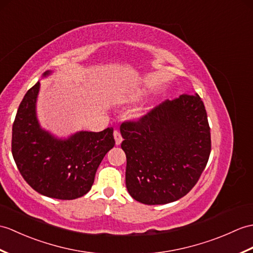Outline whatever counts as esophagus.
<instances>
[{
  "instance_id": "1",
  "label": "esophagus",
  "mask_w": 253,
  "mask_h": 253,
  "mask_svg": "<svg viewBox=\"0 0 253 253\" xmlns=\"http://www.w3.org/2000/svg\"><path fill=\"white\" fill-rule=\"evenodd\" d=\"M114 139H115L116 145H119V144L122 143L123 137H122V134H121V131H120V130H114Z\"/></svg>"
}]
</instances>
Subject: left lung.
I'll list each match as a JSON object with an SVG mask.
<instances>
[{"label": "left lung", "instance_id": "1", "mask_svg": "<svg viewBox=\"0 0 253 253\" xmlns=\"http://www.w3.org/2000/svg\"><path fill=\"white\" fill-rule=\"evenodd\" d=\"M126 187L145 205H164L185 196L206 168L210 127L197 93H183L121 125Z\"/></svg>", "mask_w": 253, "mask_h": 253}]
</instances>
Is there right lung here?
Masks as SVG:
<instances>
[{
  "instance_id": "obj_1",
  "label": "right lung",
  "mask_w": 253,
  "mask_h": 253,
  "mask_svg": "<svg viewBox=\"0 0 253 253\" xmlns=\"http://www.w3.org/2000/svg\"><path fill=\"white\" fill-rule=\"evenodd\" d=\"M39 89L38 82L27 91L13 124L11 153L17 168L42 195L57 199L84 196L91 189L100 163L115 144L113 128L55 139L40 128L35 116Z\"/></svg>"
}]
</instances>
